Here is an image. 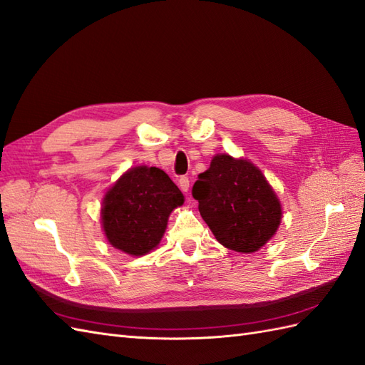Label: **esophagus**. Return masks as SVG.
Returning a JSON list of instances; mask_svg holds the SVG:
<instances>
[{
    "label": "esophagus",
    "instance_id": "1",
    "mask_svg": "<svg viewBox=\"0 0 365 365\" xmlns=\"http://www.w3.org/2000/svg\"><path fill=\"white\" fill-rule=\"evenodd\" d=\"M178 184H180V189H181L182 192H187L189 187H190V181H189L187 176H181L180 181H178Z\"/></svg>",
    "mask_w": 365,
    "mask_h": 365
}]
</instances>
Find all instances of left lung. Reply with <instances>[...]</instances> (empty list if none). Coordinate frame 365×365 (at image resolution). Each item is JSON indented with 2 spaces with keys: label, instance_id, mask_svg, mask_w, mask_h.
I'll return each instance as SVG.
<instances>
[{
  "label": "left lung",
  "instance_id": "left-lung-1",
  "mask_svg": "<svg viewBox=\"0 0 365 365\" xmlns=\"http://www.w3.org/2000/svg\"><path fill=\"white\" fill-rule=\"evenodd\" d=\"M202 220L227 250L255 252L275 234L282 206L266 178L246 159L220 153L193 184Z\"/></svg>",
  "mask_w": 365,
  "mask_h": 365
}]
</instances>
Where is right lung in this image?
<instances>
[{"label":"right lung","instance_id":"add662e5","mask_svg":"<svg viewBox=\"0 0 365 365\" xmlns=\"http://www.w3.org/2000/svg\"><path fill=\"white\" fill-rule=\"evenodd\" d=\"M182 202L184 195L161 168H130L103 198L105 235L118 250L144 255L161 242L168 215Z\"/></svg>","mask_w":365,"mask_h":365}]
</instances>
